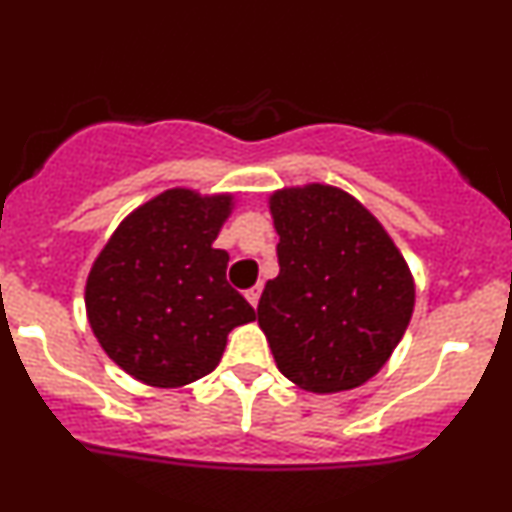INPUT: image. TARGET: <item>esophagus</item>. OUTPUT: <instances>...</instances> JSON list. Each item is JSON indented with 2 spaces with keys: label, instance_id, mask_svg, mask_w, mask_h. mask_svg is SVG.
<instances>
[{
  "label": "esophagus",
  "instance_id": "esophagus-1",
  "mask_svg": "<svg viewBox=\"0 0 512 512\" xmlns=\"http://www.w3.org/2000/svg\"><path fill=\"white\" fill-rule=\"evenodd\" d=\"M260 294H262V287H260V284H257V287L247 289V292H245V299L250 301L252 306H257V301H260Z\"/></svg>",
  "mask_w": 512,
  "mask_h": 512
}]
</instances>
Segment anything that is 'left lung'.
<instances>
[{
  "mask_svg": "<svg viewBox=\"0 0 512 512\" xmlns=\"http://www.w3.org/2000/svg\"><path fill=\"white\" fill-rule=\"evenodd\" d=\"M279 274L257 324L274 363L301 390L368 383L405 336L414 279L387 230L343 188L306 184L270 196Z\"/></svg>",
  "mask_w": 512,
  "mask_h": 512,
  "instance_id": "8db88e82",
  "label": "left lung"
}]
</instances>
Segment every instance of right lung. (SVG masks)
Segmentation results:
<instances>
[{"label": "right lung", "instance_id": "obj_1", "mask_svg": "<svg viewBox=\"0 0 512 512\" xmlns=\"http://www.w3.org/2000/svg\"><path fill=\"white\" fill-rule=\"evenodd\" d=\"M233 193L169 188L117 225L90 267V328L125 373L152 387H184L220 363L235 326L255 309L225 279L213 247Z\"/></svg>", "mask_w": 512, "mask_h": 512}]
</instances>
